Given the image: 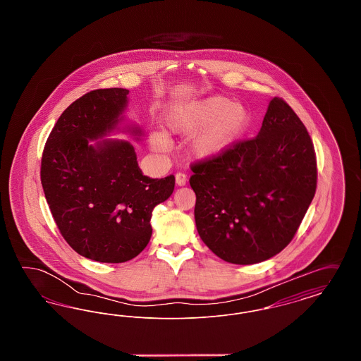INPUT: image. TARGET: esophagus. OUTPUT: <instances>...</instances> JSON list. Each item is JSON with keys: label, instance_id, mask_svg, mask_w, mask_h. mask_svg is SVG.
<instances>
[{"label": "esophagus", "instance_id": "34e87169", "mask_svg": "<svg viewBox=\"0 0 361 361\" xmlns=\"http://www.w3.org/2000/svg\"><path fill=\"white\" fill-rule=\"evenodd\" d=\"M176 184L183 187L187 184V174L185 173H177L176 174Z\"/></svg>", "mask_w": 361, "mask_h": 361}]
</instances>
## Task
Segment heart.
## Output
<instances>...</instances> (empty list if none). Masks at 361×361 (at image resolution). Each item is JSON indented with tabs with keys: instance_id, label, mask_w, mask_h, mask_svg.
<instances>
[{
	"instance_id": "obj_1",
	"label": "heart",
	"mask_w": 361,
	"mask_h": 361,
	"mask_svg": "<svg viewBox=\"0 0 361 361\" xmlns=\"http://www.w3.org/2000/svg\"><path fill=\"white\" fill-rule=\"evenodd\" d=\"M249 124V111L224 96L173 106L165 116L168 133L183 137L193 135L189 140V153L200 159L214 158L230 150L243 137ZM149 143L153 152L161 154L171 147L162 133H152Z\"/></svg>"
}]
</instances>
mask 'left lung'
I'll return each mask as SVG.
<instances>
[{"label":"left lung","mask_w":361,"mask_h":361,"mask_svg":"<svg viewBox=\"0 0 361 361\" xmlns=\"http://www.w3.org/2000/svg\"><path fill=\"white\" fill-rule=\"evenodd\" d=\"M200 238L227 262L250 265L295 237L317 189V158L305 124L283 99L268 105L257 137L190 165Z\"/></svg>","instance_id":"1"}]
</instances>
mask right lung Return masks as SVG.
I'll return each instance as SVG.
<instances>
[{
  "instance_id": "obj_1",
  "label": "right lung",
  "mask_w": 361,
  "mask_h": 361,
  "mask_svg": "<svg viewBox=\"0 0 361 361\" xmlns=\"http://www.w3.org/2000/svg\"><path fill=\"white\" fill-rule=\"evenodd\" d=\"M128 90L96 89L70 104L46 142L40 180L62 237L81 256L126 262L147 246L157 204L173 193L174 176L150 178L127 140H89L114 131ZM134 137L142 135L133 127Z\"/></svg>"
}]
</instances>
